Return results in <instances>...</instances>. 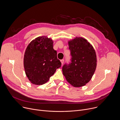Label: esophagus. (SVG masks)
<instances>
[{"mask_svg": "<svg viewBox=\"0 0 120 120\" xmlns=\"http://www.w3.org/2000/svg\"><path fill=\"white\" fill-rule=\"evenodd\" d=\"M61 62L62 64H64V59H62V60H61Z\"/></svg>", "mask_w": 120, "mask_h": 120, "instance_id": "34e87169", "label": "esophagus"}]
</instances>
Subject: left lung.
Masks as SVG:
<instances>
[{
	"mask_svg": "<svg viewBox=\"0 0 120 120\" xmlns=\"http://www.w3.org/2000/svg\"><path fill=\"white\" fill-rule=\"evenodd\" d=\"M68 45L71 62L63 66V75L73 86L81 87L90 81L95 72L97 62L95 50L82 38H76Z\"/></svg>",
	"mask_w": 120,
	"mask_h": 120,
	"instance_id": "1",
	"label": "left lung"
}]
</instances>
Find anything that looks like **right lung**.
<instances>
[{"label": "right lung", "instance_id": "right-lung-1", "mask_svg": "<svg viewBox=\"0 0 120 120\" xmlns=\"http://www.w3.org/2000/svg\"><path fill=\"white\" fill-rule=\"evenodd\" d=\"M61 63L57 59V52L53 48V42L46 37L36 38L27 46L24 58L26 74L33 84L42 85L46 82Z\"/></svg>", "mask_w": 120, "mask_h": 120}]
</instances>
